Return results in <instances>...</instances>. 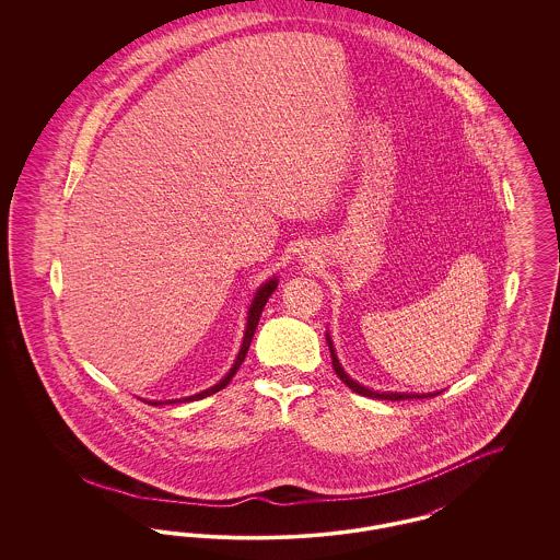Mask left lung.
Masks as SVG:
<instances>
[{
	"instance_id": "8db88e82",
	"label": "left lung",
	"mask_w": 560,
	"mask_h": 560,
	"mask_svg": "<svg viewBox=\"0 0 560 560\" xmlns=\"http://www.w3.org/2000/svg\"><path fill=\"white\" fill-rule=\"evenodd\" d=\"M325 338H327V347H329V352H331V365H334V372L338 373V377L347 384L348 388H350L352 393H357V395H363V397H370V399L384 400L427 399V397L441 395V393H428V395H420V393H377V390H372V388H368V386L359 384L357 380H352V377L345 372V368H342V365H340V361H338V354H336V348H334V342H331L329 334H325Z\"/></svg>"
}]
</instances>
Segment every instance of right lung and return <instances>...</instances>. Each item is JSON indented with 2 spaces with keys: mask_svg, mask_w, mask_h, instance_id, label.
I'll return each mask as SVG.
<instances>
[{
  "mask_svg": "<svg viewBox=\"0 0 560 560\" xmlns=\"http://www.w3.org/2000/svg\"><path fill=\"white\" fill-rule=\"evenodd\" d=\"M277 285H279V279H277V277H272V279H268L267 283H262V285L258 288V292H256L254 300H252V304H249V311H247V325H245V334H243L240 354H237V359H235L233 368L229 370V373H226L218 384H213V386H210L208 390H201V393H197V395L185 397V399L149 400V402H151V405H172V402H185V400L206 399V397H210L213 393L222 390V388L233 380V375L237 373V370H240L241 363H243V359H245V354H247V350H249V345H252V338H254V331H256V327H258V320H260V315H262V308H265V304H267L270 293L277 290Z\"/></svg>",
  "mask_w": 560,
  "mask_h": 560,
  "instance_id": "1",
  "label": "right lung"
}]
</instances>
